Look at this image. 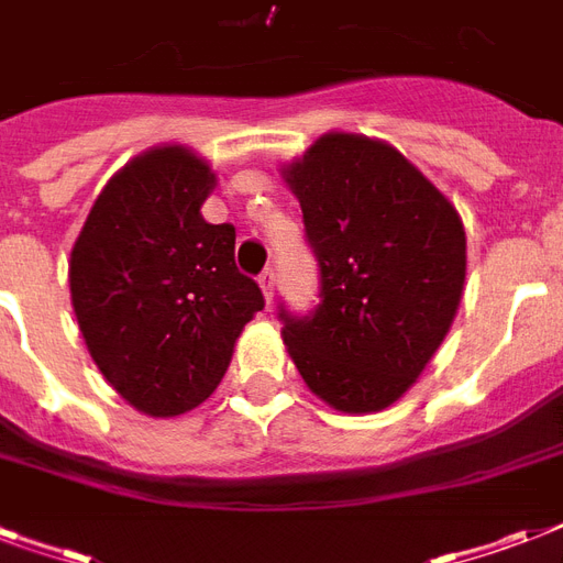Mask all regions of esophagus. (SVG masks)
Masks as SVG:
<instances>
[{
	"instance_id": "1",
	"label": "esophagus",
	"mask_w": 563,
	"mask_h": 563,
	"mask_svg": "<svg viewBox=\"0 0 563 563\" xmlns=\"http://www.w3.org/2000/svg\"><path fill=\"white\" fill-rule=\"evenodd\" d=\"M260 286H263L265 300L272 303V300H274V268H265V272L260 274Z\"/></svg>"
}]
</instances>
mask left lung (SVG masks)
Instances as JSON below:
<instances>
[{
  "instance_id": "8db88e82",
  "label": "left lung",
  "mask_w": 563,
  "mask_h": 563,
  "mask_svg": "<svg viewBox=\"0 0 563 563\" xmlns=\"http://www.w3.org/2000/svg\"><path fill=\"white\" fill-rule=\"evenodd\" d=\"M283 178L321 274L309 316L280 307L283 342L333 409H385L453 324L467 268L462 219L397 148L360 134H324Z\"/></svg>"
}]
</instances>
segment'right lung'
Returning <instances> with one entry per match:
<instances>
[{"label": "right lung", "mask_w": 563, "mask_h": 563, "mask_svg": "<svg viewBox=\"0 0 563 563\" xmlns=\"http://www.w3.org/2000/svg\"><path fill=\"white\" fill-rule=\"evenodd\" d=\"M212 187L210 166L184 145L140 154L101 189L69 260L92 362L152 418L207 400L242 327L265 307L233 260L236 228L203 221Z\"/></svg>", "instance_id": "add662e5"}]
</instances>
